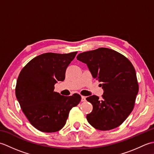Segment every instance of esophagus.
Instances as JSON below:
<instances>
[{
    "instance_id": "34e87169",
    "label": "esophagus",
    "mask_w": 154,
    "mask_h": 154,
    "mask_svg": "<svg viewBox=\"0 0 154 154\" xmlns=\"http://www.w3.org/2000/svg\"><path fill=\"white\" fill-rule=\"evenodd\" d=\"M85 100H86V97L84 96H81V101L83 102V101H85Z\"/></svg>"
}]
</instances>
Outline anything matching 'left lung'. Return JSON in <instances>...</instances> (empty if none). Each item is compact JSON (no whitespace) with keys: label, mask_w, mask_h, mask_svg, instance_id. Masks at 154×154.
<instances>
[{"label":"left lung","mask_w":154,"mask_h":154,"mask_svg":"<svg viewBox=\"0 0 154 154\" xmlns=\"http://www.w3.org/2000/svg\"><path fill=\"white\" fill-rule=\"evenodd\" d=\"M86 63L94 79L102 83V100L96 95L87 98L93 110L87 115L94 128L109 130L119 126L134 106L139 86L135 69L123 55L111 49L100 48L77 55Z\"/></svg>","instance_id":"left-lung-1"}]
</instances>
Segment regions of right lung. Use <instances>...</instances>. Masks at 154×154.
<instances>
[{"label": "right lung", "mask_w": 154, "mask_h": 154, "mask_svg": "<svg viewBox=\"0 0 154 154\" xmlns=\"http://www.w3.org/2000/svg\"><path fill=\"white\" fill-rule=\"evenodd\" d=\"M77 54H41L28 62L19 74L16 99L29 122L41 132L61 130L70 110L81 101L79 94L65 97L54 91L55 84L64 81L66 69Z\"/></svg>", "instance_id": "obj_1"}]
</instances>
